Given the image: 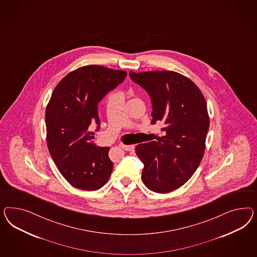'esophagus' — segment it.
Instances as JSON below:
<instances>
[{"label": "esophagus", "instance_id": "obj_1", "mask_svg": "<svg viewBox=\"0 0 257 257\" xmlns=\"http://www.w3.org/2000/svg\"><path fill=\"white\" fill-rule=\"evenodd\" d=\"M120 146V148L123 149V150H125V151H132V150H134V148H135V146L134 145H123V144H120L119 145Z\"/></svg>", "mask_w": 257, "mask_h": 257}]
</instances>
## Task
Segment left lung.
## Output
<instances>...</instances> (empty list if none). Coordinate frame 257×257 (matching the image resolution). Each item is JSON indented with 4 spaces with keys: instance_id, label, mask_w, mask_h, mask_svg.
I'll list each match as a JSON object with an SVG mask.
<instances>
[{
    "instance_id": "8db88e82",
    "label": "left lung",
    "mask_w": 257,
    "mask_h": 257,
    "mask_svg": "<svg viewBox=\"0 0 257 257\" xmlns=\"http://www.w3.org/2000/svg\"><path fill=\"white\" fill-rule=\"evenodd\" d=\"M125 70L87 65L70 71L55 86L45 112L47 146L57 169L71 186L100 189L113 170L109 147H97L89 125L100 119L98 103L120 84Z\"/></svg>"
}]
</instances>
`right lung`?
I'll return each instance as SVG.
<instances>
[{"instance_id":"add662e5","label":"right lung","mask_w":257,"mask_h":257,"mask_svg":"<svg viewBox=\"0 0 257 257\" xmlns=\"http://www.w3.org/2000/svg\"><path fill=\"white\" fill-rule=\"evenodd\" d=\"M129 74L151 97V123L162 125L166 132L161 140L136 146L144 164L142 181L157 193L171 192L191 178L202 161L209 128L206 101L193 81L176 71Z\"/></svg>"}]
</instances>
